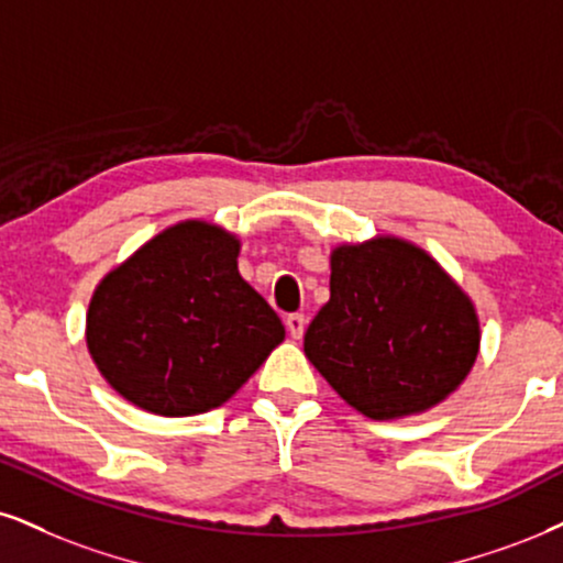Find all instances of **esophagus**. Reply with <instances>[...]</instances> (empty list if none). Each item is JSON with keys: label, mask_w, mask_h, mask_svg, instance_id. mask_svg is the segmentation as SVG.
<instances>
[{"label": "esophagus", "mask_w": 563, "mask_h": 563, "mask_svg": "<svg viewBox=\"0 0 563 563\" xmlns=\"http://www.w3.org/2000/svg\"><path fill=\"white\" fill-rule=\"evenodd\" d=\"M287 329H289V334H292V339H300L302 336V331H305V316L302 313H289L287 316Z\"/></svg>", "instance_id": "1"}]
</instances>
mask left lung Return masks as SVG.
<instances>
[{"label":"left lung","instance_id":"8db88e82","mask_svg":"<svg viewBox=\"0 0 563 563\" xmlns=\"http://www.w3.org/2000/svg\"><path fill=\"white\" fill-rule=\"evenodd\" d=\"M477 344L473 302L428 253L394 238L334 250L331 300L305 331L310 363L373 420L446 399Z\"/></svg>","mask_w":563,"mask_h":563}]
</instances>
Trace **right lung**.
<instances>
[{
	"label": "right lung",
	"mask_w": 563,
	"mask_h": 563,
	"mask_svg": "<svg viewBox=\"0 0 563 563\" xmlns=\"http://www.w3.org/2000/svg\"><path fill=\"white\" fill-rule=\"evenodd\" d=\"M240 242L185 221L145 242L96 289L88 350L124 399L166 418L224 405L284 339L242 279Z\"/></svg>",
	"instance_id": "add662e5"
}]
</instances>
